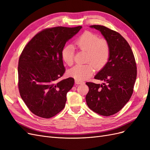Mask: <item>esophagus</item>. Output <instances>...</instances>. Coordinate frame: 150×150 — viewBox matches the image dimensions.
<instances>
[{
    "mask_svg": "<svg viewBox=\"0 0 150 150\" xmlns=\"http://www.w3.org/2000/svg\"><path fill=\"white\" fill-rule=\"evenodd\" d=\"M75 83L76 84H81L84 83V82H83V81H81L78 80V79H75Z\"/></svg>",
    "mask_w": 150,
    "mask_h": 150,
    "instance_id": "obj_1",
    "label": "esophagus"
}]
</instances>
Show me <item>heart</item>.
I'll return each instance as SVG.
<instances>
[{"instance_id": "1", "label": "heart", "mask_w": 150, "mask_h": 150, "mask_svg": "<svg viewBox=\"0 0 150 150\" xmlns=\"http://www.w3.org/2000/svg\"><path fill=\"white\" fill-rule=\"evenodd\" d=\"M75 45L79 49L87 52L85 65H76L67 72L71 78L78 80H84L93 74L94 66L100 69L106 64L110 56V47L106 40L99 39L98 36L89 31L81 34L75 41ZM74 49L72 46H67L62 51V57L68 66L74 62Z\"/></svg>"}]
</instances>
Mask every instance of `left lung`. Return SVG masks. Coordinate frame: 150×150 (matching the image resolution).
<instances>
[{
    "mask_svg": "<svg viewBox=\"0 0 150 150\" xmlns=\"http://www.w3.org/2000/svg\"><path fill=\"white\" fill-rule=\"evenodd\" d=\"M90 28L99 30L107 40L110 56L94 76L104 83H86L89 87L86 101L94 112L109 116L120 111L129 100L137 79V65L132 50L121 34L103 25Z\"/></svg>",
    "mask_w": 150,
    "mask_h": 150,
    "instance_id": "1",
    "label": "left lung"
}]
</instances>
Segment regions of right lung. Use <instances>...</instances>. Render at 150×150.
I'll return each instance as SVG.
<instances>
[{
  "mask_svg": "<svg viewBox=\"0 0 150 150\" xmlns=\"http://www.w3.org/2000/svg\"><path fill=\"white\" fill-rule=\"evenodd\" d=\"M82 26L56 27L36 34L24 47L18 65L21 96L36 116L50 118L64 109L72 78L59 81L65 72L62 51Z\"/></svg>",
  "mask_w": 150,
  "mask_h": 150,
  "instance_id": "add662e5",
  "label": "right lung"
}]
</instances>
